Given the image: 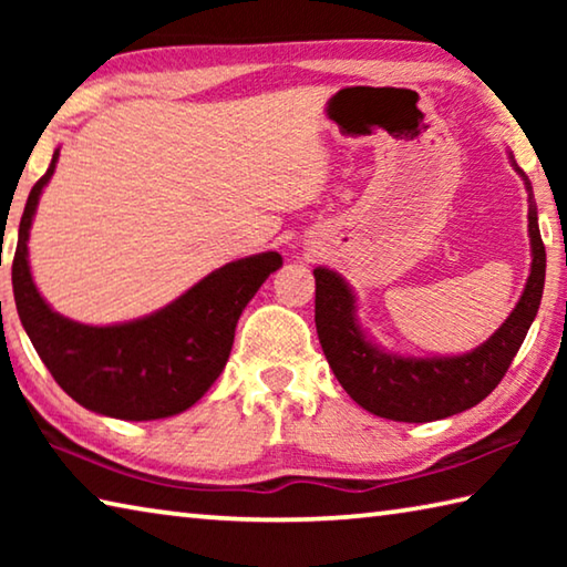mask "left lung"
I'll list each match as a JSON object with an SVG mask.
<instances>
[{
    "label": "left lung",
    "mask_w": 567,
    "mask_h": 567,
    "mask_svg": "<svg viewBox=\"0 0 567 567\" xmlns=\"http://www.w3.org/2000/svg\"><path fill=\"white\" fill-rule=\"evenodd\" d=\"M527 219L533 267L520 302L491 340L460 358H395L375 350L354 320L348 285L324 267L315 270V324L322 352L358 405L395 422H433L477 405L501 385L535 320L545 285V245L535 207Z\"/></svg>",
    "instance_id": "left-lung-1"
}]
</instances>
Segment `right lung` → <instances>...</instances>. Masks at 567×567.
Wrapping results in <instances>:
<instances>
[{
    "instance_id": "add662e5",
    "label": "right lung",
    "mask_w": 567,
    "mask_h": 567,
    "mask_svg": "<svg viewBox=\"0 0 567 567\" xmlns=\"http://www.w3.org/2000/svg\"><path fill=\"white\" fill-rule=\"evenodd\" d=\"M60 152L37 179L19 223L12 285L19 320L47 370L82 408L120 420L177 415L205 395L225 370L237 320L282 257L262 252L229 262L145 320L90 328L50 310L32 282L27 239L42 187Z\"/></svg>"
}]
</instances>
